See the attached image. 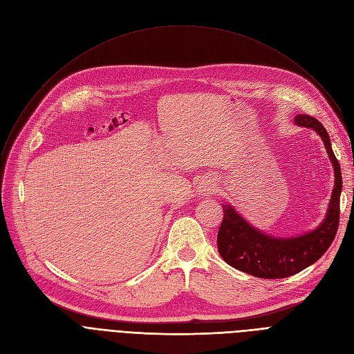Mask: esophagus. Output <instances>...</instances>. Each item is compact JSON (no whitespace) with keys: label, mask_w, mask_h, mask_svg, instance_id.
<instances>
[{"label":"esophagus","mask_w":354,"mask_h":354,"mask_svg":"<svg viewBox=\"0 0 354 354\" xmlns=\"http://www.w3.org/2000/svg\"><path fill=\"white\" fill-rule=\"evenodd\" d=\"M209 192H211V187H209V185H208V183L202 185V187H201V194H202L203 196H207Z\"/></svg>","instance_id":"obj_1"}]
</instances>
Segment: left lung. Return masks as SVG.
I'll return each instance as SVG.
<instances>
[{"label":"left lung","instance_id":"left-lung-1","mask_svg":"<svg viewBox=\"0 0 354 354\" xmlns=\"http://www.w3.org/2000/svg\"><path fill=\"white\" fill-rule=\"evenodd\" d=\"M294 123L317 132L326 146L334 169V188L324 221L319 228L299 236H271L254 228L231 205H224V219L218 231V251L231 267L258 278H286L314 264L331 245L340 219L342 171L331 149L324 126L308 115L294 118Z\"/></svg>","mask_w":354,"mask_h":354}]
</instances>
